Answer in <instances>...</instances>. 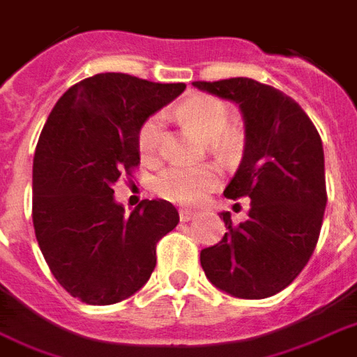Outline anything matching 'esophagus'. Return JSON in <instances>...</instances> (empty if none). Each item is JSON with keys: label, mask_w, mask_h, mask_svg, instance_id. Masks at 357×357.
<instances>
[{"label": "esophagus", "mask_w": 357, "mask_h": 357, "mask_svg": "<svg viewBox=\"0 0 357 357\" xmlns=\"http://www.w3.org/2000/svg\"><path fill=\"white\" fill-rule=\"evenodd\" d=\"M195 215H197V211H195V209H187V208L179 209V219H181L183 222L190 221V219H192Z\"/></svg>", "instance_id": "34e87169"}]
</instances>
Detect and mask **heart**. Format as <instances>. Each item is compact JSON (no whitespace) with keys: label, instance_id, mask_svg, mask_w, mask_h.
Listing matches in <instances>:
<instances>
[{"label":"heart","instance_id":"heart-1","mask_svg":"<svg viewBox=\"0 0 357 357\" xmlns=\"http://www.w3.org/2000/svg\"><path fill=\"white\" fill-rule=\"evenodd\" d=\"M178 116L185 123L197 130L206 140H215L227 130L230 123V110L222 100L215 97H190L181 102L178 108ZM165 135V121L162 116H151L142 125L138 132V149L146 159H151L159 153L160 144ZM236 136L225 135L219 139L222 148H234ZM219 181V170L215 167H170L157 176L153 183L155 192L160 198H167L172 202L192 204L215 187Z\"/></svg>","mask_w":357,"mask_h":357}]
</instances>
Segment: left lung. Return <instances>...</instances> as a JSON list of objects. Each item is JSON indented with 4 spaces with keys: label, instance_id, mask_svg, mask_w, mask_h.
Returning <instances> with one entry per match:
<instances>
[{
    "label": "left lung",
    "instance_id": "obj_1",
    "mask_svg": "<svg viewBox=\"0 0 357 357\" xmlns=\"http://www.w3.org/2000/svg\"><path fill=\"white\" fill-rule=\"evenodd\" d=\"M192 86L243 114V159L225 197L251 198L245 222L221 213L228 232L200 252L204 273L236 298H269L301 273L317 247L328 202L322 140L303 108L271 86L252 78Z\"/></svg>",
    "mask_w": 357,
    "mask_h": 357
}]
</instances>
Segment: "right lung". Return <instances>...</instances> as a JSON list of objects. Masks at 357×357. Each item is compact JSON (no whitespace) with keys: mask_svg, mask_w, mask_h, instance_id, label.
<instances>
[{"mask_svg":"<svg viewBox=\"0 0 357 357\" xmlns=\"http://www.w3.org/2000/svg\"><path fill=\"white\" fill-rule=\"evenodd\" d=\"M183 89L100 73L67 89L46 119L33 159L35 236L52 275L84 303L112 305L138 292L159 239L178 227L167 200H142L125 215L114 183L140 165L142 125Z\"/></svg>","mask_w":357,"mask_h":357,"instance_id":"1","label":"right lung"}]
</instances>
